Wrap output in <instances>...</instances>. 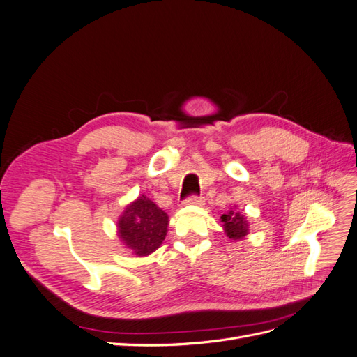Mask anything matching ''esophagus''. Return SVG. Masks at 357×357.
<instances>
[{
    "label": "esophagus",
    "instance_id": "obj_1",
    "mask_svg": "<svg viewBox=\"0 0 357 357\" xmlns=\"http://www.w3.org/2000/svg\"><path fill=\"white\" fill-rule=\"evenodd\" d=\"M185 204H186V205H202V204H204V198H202V197L192 195V197H189V198L185 199Z\"/></svg>",
    "mask_w": 357,
    "mask_h": 357
}]
</instances>
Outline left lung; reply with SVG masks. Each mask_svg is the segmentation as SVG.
<instances>
[{
    "instance_id": "1",
    "label": "left lung",
    "mask_w": 357,
    "mask_h": 357,
    "mask_svg": "<svg viewBox=\"0 0 357 357\" xmlns=\"http://www.w3.org/2000/svg\"><path fill=\"white\" fill-rule=\"evenodd\" d=\"M220 220L223 223L225 234L229 240H243L248 234V223L240 211L231 208L228 213L220 215Z\"/></svg>"
}]
</instances>
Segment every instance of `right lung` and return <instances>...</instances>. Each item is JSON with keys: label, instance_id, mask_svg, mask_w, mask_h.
I'll return each instance as SVG.
<instances>
[{"label": "right lung", "instance_id": "obj_1", "mask_svg": "<svg viewBox=\"0 0 357 357\" xmlns=\"http://www.w3.org/2000/svg\"><path fill=\"white\" fill-rule=\"evenodd\" d=\"M167 231L168 214L144 195L126 205L117 222L119 238L137 256L153 253L165 240Z\"/></svg>", "mask_w": 357, "mask_h": 357}]
</instances>
